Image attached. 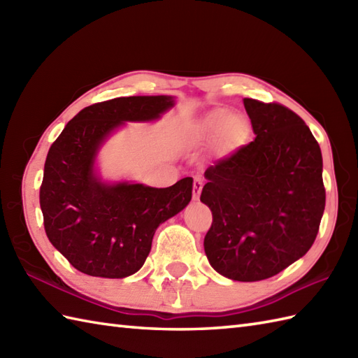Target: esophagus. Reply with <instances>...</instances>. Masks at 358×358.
<instances>
[{"mask_svg": "<svg viewBox=\"0 0 358 358\" xmlns=\"http://www.w3.org/2000/svg\"><path fill=\"white\" fill-rule=\"evenodd\" d=\"M201 189H203V180L200 177H196L194 180V187H192V192H194V199L196 200L201 194Z\"/></svg>", "mask_w": 358, "mask_h": 358, "instance_id": "esophagus-1", "label": "esophagus"}]
</instances>
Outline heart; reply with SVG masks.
I'll return each instance as SVG.
<instances>
[{
  "instance_id": "obj_1",
  "label": "heart",
  "mask_w": 358,
  "mask_h": 358,
  "mask_svg": "<svg viewBox=\"0 0 358 358\" xmlns=\"http://www.w3.org/2000/svg\"><path fill=\"white\" fill-rule=\"evenodd\" d=\"M249 124L245 118L231 115L226 109H212L196 118L189 129L191 140L200 146L215 144L223 155H231L246 144Z\"/></svg>"
}]
</instances>
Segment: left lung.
<instances>
[{"instance_id":"left-lung-1","label":"left lung","mask_w":358,"mask_h":358,"mask_svg":"<svg viewBox=\"0 0 358 358\" xmlns=\"http://www.w3.org/2000/svg\"><path fill=\"white\" fill-rule=\"evenodd\" d=\"M255 140L204 172V252L235 281L277 275L313 246L324 210L322 150L296 113L245 98Z\"/></svg>"}]
</instances>
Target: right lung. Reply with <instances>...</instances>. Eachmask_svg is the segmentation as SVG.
<instances>
[{
  "instance_id": "obj_1",
  "label": "right lung",
  "mask_w": 358,
  "mask_h": 358,
  "mask_svg": "<svg viewBox=\"0 0 358 358\" xmlns=\"http://www.w3.org/2000/svg\"><path fill=\"white\" fill-rule=\"evenodd\" d=\"M169 95L121 96L78 112L49 149L40 189L48 238L75 269L124 278L146 262L157 227L192 199L191 177L169 187L104 181L96 157L126 123L155 121L173 108Z\"/></svg>"
}]
</instances>
